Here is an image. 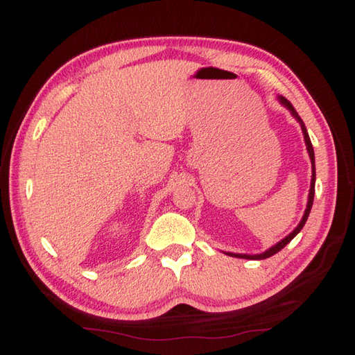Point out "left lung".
I'll return each mask as SVG.
<instances>
[{
	"instance_id": "obj_1",
	"label": "left lung",
	"mask_w": 355,
	"mask_h": 355,
	"mask_svg": "<svg viewBox=\"0 0 355 355\" xmlns=\"http://www.w3.org/2000/svg\"><path fill=\"white\" fill-rule=\"evenodd\" d=\"M279 99V102H281L284 107L286 108V110H290V112L293 114V117L297 120V122L300 123V126H302V132H304V139H305V145H306V150H308V155H310V160H311V171H313V175H311V187H310V195H308V202H306V209H305V214H304V216H302V220H300V223H299V225L296 229H294L288 236H285L282 241H279V243L276 244V245H273L271 248H268V250H266L263 253H259V254H241V253H225V254H229V256H235V258H243V259H266V258H270V256H273V254H276L277 252H281L282 248L290 243V241L297 235V233L302 230V227L305 225V223H306V220H308V215H310V212H311V207H313V201H314V184H315V164H314V149H313V145H311V140H310V135H308V132H306V128H305V125H304V122H302V119L299 117V114L296 112V110H294V107L293 105L285 99V97H282V96H279L277 97Z\"/></svg>"
}]
</instances>
